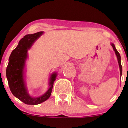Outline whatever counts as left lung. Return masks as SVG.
<instances>
[{"label":"left lung","mask_w":128,"mask_h":128,"mask_svg":"<svg viewBox=\"0 0 128 128\" xmlns=\"http://www.w3.org/2000/svg\"><path fill=\"white\" fill-rule=\"evenodd\" d=\"M111 46H112L113 49H114V50L115 51L116 55H117V59H118V64H119L120 70V75L122 76V64H121V56H120L119 53H118V51L117 50V49H116L115 46L114 45V44H111Z\"/></svg>","instance_id":"obj_1"}]
</instances>
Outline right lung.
<instances>
[{
	"label": "right lung",
	"mask_w": 128,
	"mask_h": 128,
	"mask_svg": "<svg viewBox=\"0 0 128 128\" xmlns=\"http://www.w3.org/2000/svg\"><path fill=\"white\" fill-rule=\"evenodd\" d=\"M42 34V32H38L24 36L20 41L17 48L11 53L7 66L6 77L10 90L14 96L27 105H38L49 99L56 77V74H52L51 76L50 88L43 96L33 98L28 93L23 78V70L27 58L28 50L30 49L35 41Z\"/></svg>",
	"instance_id": "obj_1"
}]
</instances>
